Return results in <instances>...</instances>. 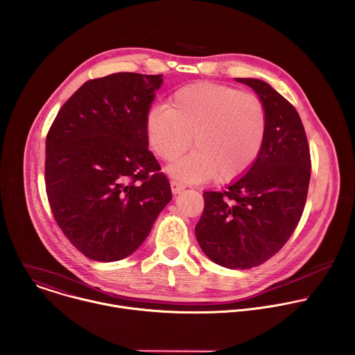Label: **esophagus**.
Segmentation results:
<instances>
[{"label": "esophagus", "mask_w": 355, "mask_h": 355, "mask_svg": "<svg viewBox=\"0 0 355 355\" xmlns=\"http://www.w3.org/2000/svg\"><path fill=\"white\" fill-rule=\"evenodd\" d=\"M171 187H172V193L176 194V193H180L186 186H184L183 183L178 182V180H172V182H171Z\"/></svg>", "instance_id": "1"}]
</instances>
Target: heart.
Returning a JSON list of instances; mask_svg holds the SVG:
<instances>
[{"label":"heart","mask_w":355,"mask_h":355,"mask_svg":"<svg viewBox=\"0 0 355 355\" xmlns=\"http://www.w3.org/2000/svg\"><path fill=\"white\" fill-rule=\"evenodd\" d=\"M147 134L155 155L166 162L183 155L190 144L194 148L171 168L173 176L225 183L242 176L257 159L266 137V112L250 92L197 83L178 89L168 107L150 110Z\"/></svg>","instance_id":"heart-1"}]
</instances>
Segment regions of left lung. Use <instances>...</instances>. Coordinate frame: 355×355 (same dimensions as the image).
I'll return each instance as SVG.
<instances>
[{"label":"left lung","instance_id":"8db88e82","mask_svg":"<svg viewBox=\"0 0 355 355\" xmlns=\"http://www.w3.org/2000/svg\"><path fill=\"white\" fill-rule=\"evenodd\" d=\"M260 96L266 137L254 164L225 190L204 191L196 225L202 252L217 264L243 270L260 266L287 243L306 202L311 151L297 109L268 84L236 78Z\"/></svg>","mask_w":355,"mask_h":355}]
</instances>
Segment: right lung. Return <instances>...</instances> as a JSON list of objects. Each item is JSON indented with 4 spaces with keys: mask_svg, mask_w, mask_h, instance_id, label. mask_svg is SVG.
<instances>
[{
    "mask_svg": "<svg viewBox=\"0 0 355 355\" xmlns=\"http://www.w3.org/2000/svg\"><path fill=\"white\" fill-rule=\"evenodd\" d=\"M162 84V76L135 73L89 80L61 106L47 132L44 183L53 217L92 260L131 254L172 200L147 134Z\"/></svg>",
    "mask_w": 355,
    "mask_h": 355,
    "instance_id": "obj_1",
    "label": "right lung"
}]
</instances>
